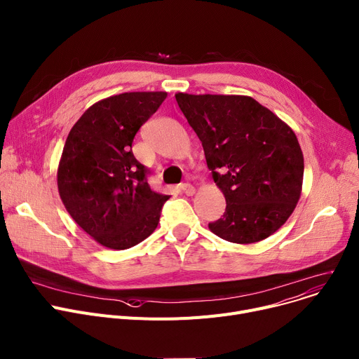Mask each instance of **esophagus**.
<instances>
[{"label":"esophagus","instance_id":"obj_1","mask_svg":"<svg viewBox=\"0 0 359 359\" xmlns=\"http://www.w3.org/2000/svg\"><path fill=\"white\" fill-rule=\"evenodd\" d=\"M180 189H182V192L184 194V195H187V196H192L194 194H195V187L190 184V183H183V184H180Z\"/></svg>","mask_w":359,"mask_h":359}]
</instances>
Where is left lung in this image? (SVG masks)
<instances>
[{
    "label": "left lung",
    "instance_id": "obj_1",
    "mask_svg": "<svg viewBox=\"0 0 359 359\" xmlns=\"http://www.w3.org/2000/svg\"><path fill=\"white\" fill-rule=\"evenodd\" d=\"M176 101L225 195L224 217L209 229L235 244L266 240L300 198L304 163L296 134L250 97L176 93Z\"/></svg>",
    "mask_w": 359,
    "mask_h": 359
}]
</instances>
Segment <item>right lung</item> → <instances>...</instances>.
<instances>
[{
	"instance_id": "add662e5",
	"label": "right lung",
	"mask_w": 359,
	"mask_h": 359,
	"mask_svg": "<svg viewBox=\"0 0 359 359\" xmlns=\"http://www.w3.org/2000/svg\"><path fill=\"white\" fill-rule=\"evenodd\" d=\"M165 92H126L92 105L72 127L57 170L66 210L95 241L127 250L157 228L169 195L154 192L133 140Z\"/></svg>"
}]
</instances>
